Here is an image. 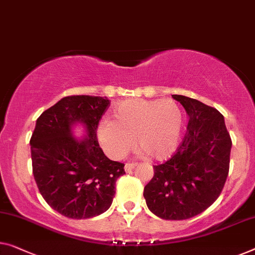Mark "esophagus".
Here are the masks:
<instances>
[{
    "instance_id": "1",
    "label": "esophagus",
    "mask_w": 255,
    "mask_h": 255,
    "mask_svg": "<svg viewBox=\"0 0 255 255\" xmlns=\"http://www.w3.org/2000/svg\"><path fill=\"white\" fill-rule=\"evenodd\" d=\"M136 166H137V164H126L125 165V170H126V173H130Z\"/></svg>"
}]
</instances>
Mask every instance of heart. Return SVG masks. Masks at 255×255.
<instances>
[{"label":"heart","mask_w":255,"mask_h":255,"mask_svg":"<svg viewBox=\"0 0 255 255\" xmlns=\"http://www.w3.org/2000/svg\"><path fill=\"white\" fill-rule=\"evenodd\" d=\"M183 129V115L172 100H130L115 109V121L98 124L97 137L113 160L136 146L154 160H166L176 151Z\"/></svg>","instance_id":"1"}]
</instances>
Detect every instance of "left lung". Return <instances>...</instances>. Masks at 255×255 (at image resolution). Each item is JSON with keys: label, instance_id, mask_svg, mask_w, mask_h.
Here are the masks:
<instances>
[{"label": "left lung", "instance_id": "8db88e82", "mask_svg": "<svg viewBox=\"0 0 255 255\" xmlns=\"http://www.w3.org/2000/svg\"><path fill=\"white\" fill-rule=\"evenodd\" d=\"M189 116L187 134L144 188L149 210L164 220H185L207 210L221 193L229 173L231 138L218 110L172 95Z\"/></svg>", "mask_w": 255, "mask_h": 255}]
</instances>
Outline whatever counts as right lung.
Segmentation results:
<instances>
[{"label":"right lung","instance_id":"right-lung-1","mask_svg":"<svg viewBox=\"0 0 255 255\" xmlns=\"http://www.w3.org/2000/svg\"><path fill=\"white\" fill-rule=\"evenodd\" d=\"M110 105L106 97L67 96L36 120L30 137L33 175L49 206L66 218L89 219L106 212L116 193L117 178L125 165L104 154L97 127ZM85 128L82 140L73 128Z\"/></svg>","mask_w":255,"mask_h":255}]
</instances>
